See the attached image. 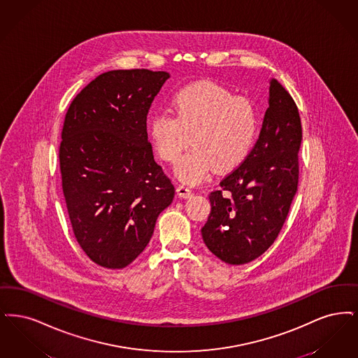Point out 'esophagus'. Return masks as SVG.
Returning <instances> with one entry per match:
<instances>
[{
  "label": "esophagus",
  "instance_id": "1",
  "mask_svg": "<svg viewBox=\"0 0 358 358\" xmlns=\"http://www.w3.org/2000/svg\"><path fill=\"white\" fill-rule=\"evenodd\" d=\"M176 192H178V195L180 196V198H183V199H187V198H189V196H192V189H189L188 187L185 186V185H179V186L176 187Z\"/></svg>",
  "mask_w": 358,
  "mask_h": 358
}]
</instances>
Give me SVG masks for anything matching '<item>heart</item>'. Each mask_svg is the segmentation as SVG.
Returning <instances> with one entry per match:
<instances>
[{"label": "heart", "mask_w": 358, "mask_h": 358, "mask_svg": "<svg viewBox=\"0 0 358 358\" xmlns=\"http://www.w3.org/2000/svg\"><path fill=\"white\" fill-rule=\"evenodd\" d=\"M172 115L151 117L150 136L159 156L176 162L189 143L194 147L175 167L187 185H198L211 172H231L249 156L257 136V115L246 99L235 97L214 81H199L176 91Z\"/></svg>", "instance_id": "b5f03b06"}]
</instances>
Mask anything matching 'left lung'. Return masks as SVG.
I'll list each match as a JSON object with an SVG mask.
<instances>
[{
  "label": "left lung",
  "mask_w": 358,
  "mask_h": 358,
  "mask_svg": "<svg viewBox=\"0 0 358 358\" xmlns=\"http://www.w3.org/2000/svg\"><path fill=\"white\" fill-rule=\"evenodd\" d=\"M301 140L296 103L271 78L259 138L246 160L208 195L203 242L220 261L249 264L277 239L298 187Z\"/></svg>",
  "instance_id": "left-lung-1"
}]
</instances>
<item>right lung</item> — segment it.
I'll list each match as a JSON object with an SVG mask.
<instances>
[{
	"label": "right lung",
	"instance_id": "1",
	"mask_svg": "<svg viewBox=\"0 0 358 358\" xmlns=\"http://www.w3.org/2000/svg\"><path fill=\"white\" fill-rule=\"evenodd\" d=\"M170 73L109 71L71 103L59 150L62 192L78 245L123 268L148 245L175 188L152 154L147 115Z\"/></svg>",
	"mask_w": 358,
	"mask_h": 358
}]
</instances>
